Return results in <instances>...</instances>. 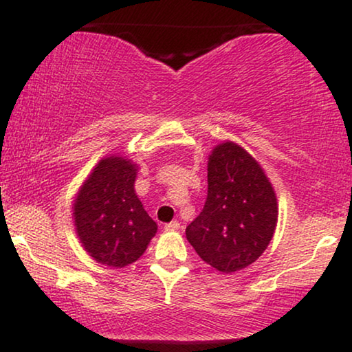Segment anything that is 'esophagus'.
Returning <instances> with one entry per match:
<instances>
[{"label":"esophagus","instance_id":"34e87169","mask_svg":"<svg viewBox=\"0 0 352 352\" xmlns=\"http://www.w3.org/2000/svg\"><path fill=\"white\" fill-rule=\"evenodd\" d=\"M179 229V223L177 221H171V223L165 224V230H177Z\"/></svg>","mask_w":352,"mask_h":352}]
</instances>
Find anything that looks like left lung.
Instances as JSON below:
<instances>
[{"mask_svg": "<svg viewBox=\"0 0 352 352\" xmlns=\"http://www.w3.org/2000/svg\"><path fill=\"white\" fill-rule=\"evenodd\" d=\"M276 192L263 168L235 142L216 146L208 158V195L186 237L216 271L230 274L264 253L277 226Z\"/></svg>", "mask_w": 352, "mask_h": 352, "instance_id": "1", "label": "left lung"}]
</instances>
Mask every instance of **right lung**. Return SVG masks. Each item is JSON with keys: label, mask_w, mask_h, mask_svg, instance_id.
Wrapping results in <instances>:
<instances>
[{"label": "right lung", "mask_w": 352, "mask_h": 352, "mask_svg": "<svg viewBox=\"0 0 352 352\" xmlns=\"http://www.w3.org/2000/svg\"><path fill=\"white\" fill-rule=\"evenodd\" d=\"M136 173V163L126 157H105L76 194V234L89 256L105 266L138 261L157 232V223L134 192Z\"/></svg>", "instance_id": "1"}]
</instances>
